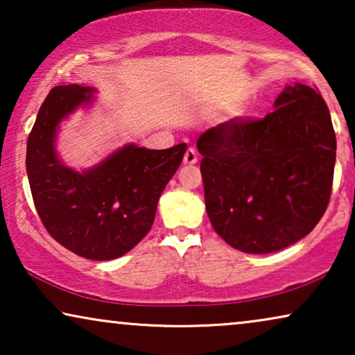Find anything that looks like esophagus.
<instances>
[{"label":"esophagus","instance_id":"34e87169","mask_svg":"<svg viewBox=\"0 0 355 355\" xmlns=\"http://www.w3.org/2000/svg\"><path fill=\"white\" fill-rule=\"evenodd\" d=\"M197 159H198V157H197L196 148L189 147L186 155H184V164H196Z\"/></svg>","mask_w":355,"mask_h":355}]
</instances>
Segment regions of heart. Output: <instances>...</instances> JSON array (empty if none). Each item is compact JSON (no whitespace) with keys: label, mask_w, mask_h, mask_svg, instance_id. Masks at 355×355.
<instances>
[{"label":"heart","mask_w":355,"mask_h":355,"mask_svg":"<svg viewBox=\"0 0 355 355\" xmlns=\"http://www.w3.org/2000/svg\"><path fill=\"white\" fill-rule=\"evenodd\" d=\"M242 116H244V114H242V113H237V118H242Z\"/></svg>","instance_id":"heart-1"}]
</instances>
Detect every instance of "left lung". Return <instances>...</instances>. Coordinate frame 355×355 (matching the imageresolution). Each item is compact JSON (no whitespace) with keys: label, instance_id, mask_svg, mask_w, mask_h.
Wrapping results in <instances>:
<instances>
[{"label":"left lung","instance_id":"left-lung-1","mask_svg":"<svg viewBox=\"0 0 355 355\" xmlns=\"http://www.w3.org/2000/svg\"><path fill=\"white\" fill-rule=\"evenodd\" d=\"M273 106L263 119H231L197 140L213 230L245 254L295 244L331 196L336 135L322 95L297 82Z\"/></svg>","mask_w":355,"mask_h":355}]
</instances>
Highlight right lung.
Masks as SVG:
<instances>
[{
	"instance_id": "obj_1",
	"label": "right lung",
	"mask_w": 355,
	"mask_h": 355,
	"mask_svg": "<svg viewBox=\"0 0 355 355\" xmlns=\"http://www.w3.org/2000/svg\"><path fill=\"white\" fill-rule=\"evenodd\" d=\"M95 92L77 84L51 89L28 135L26 166L37 213L53 239L105 261L128 254L147 236L187 145L148 150L128 144L84 171L67 166L56 150L60 124L94 103Z\"/></svg>"
}]
</instances>
